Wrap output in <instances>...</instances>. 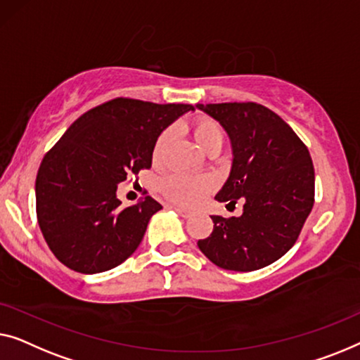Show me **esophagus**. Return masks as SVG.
Returning <instances> with one entry per match:
<instances>
[{
	"label": "esophagus",
	"mask_w": 360,
	"mask_h": 360,
	"mask_svg": "<svg viewBox=\"0 0 360 360\" xmlns=\"http://www.w3.org/2000/svg\"><path fill=\"white\" fill-rule=\"evenodd\" d=\"M171 209L178 212V214H179L181 217H184V219H189V217L192 215V212H191V210H187V209H184V207H179V205H171Z\"/></svg>",
	"instance_id": "1"
}]
</instances>
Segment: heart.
Wrapping results in <instances>:
<instances>
[{"label": "heart", "mask_w": 360, "mask_h": 360, "mask_svg": "<svg viewBox=\"0 0 360 360\" xmlns=\"http://www.w3.org/2000/svg\"><path fill=\"white\" fill-rule=\"evenodd\" d=\"M192 131H194L195 140L199 141L202 148H209L210 145L224 143V129L217 120L210 117H197L192 124ZM173 136V129L165 130L156 140V145L153 148V160L158 163L163 158L165 148L168 141ZM217 181L212 176H195V174H186V173H173L168 174L166 178L160 182V192L163 194L165 199L174 204L192 207L200 204L212 191L215 189Z\"/></svg>", "instance_id": "heart-1"}]
</instances>
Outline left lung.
Instances as JSON below:
<instances>
[{
  "label": "left lung",
  "instance_id": "8db88e82",
  "mask_svg": "<svg viewBox=\"0 0 360 360\" xmlns=\"http://www.w3.org/2000/svg\"><path fill=\"white\" fill-rule=\"evenodd\" d=\"M197 108L219 120L231 140V173L215 199L245 202L240 217H212L214 231L197 246L221 269H262L295 245L315 204L310 151L285 120L261 104Z\"/></svg>",
  "mask_w": 360,
  "mask_h": 360
}]
</instances>
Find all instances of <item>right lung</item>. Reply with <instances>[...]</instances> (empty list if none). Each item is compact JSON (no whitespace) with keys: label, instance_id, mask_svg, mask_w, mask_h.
Listing matches in <instances>:
<instances>
[{"label":"right lung","instance_id":"1","mask_svg":"<svg viewBox=\"0 0 360 360\" xmlns=\"http://www.w3.org/2000/svg\"><path fill=\"white\" fill-rule=\"evenodd\" d=\"M187 110L194 105L110 99L75 120L45 153L35 179V212L62 264L96 274L134 255L161 204L145 197L120 207L117 184L150 168L156 139Z\"/></svg>","mask_w":360,"mask_h":360}]
</instances>
